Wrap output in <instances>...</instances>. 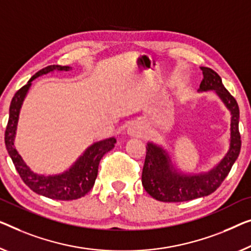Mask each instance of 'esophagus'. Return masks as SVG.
I'll use <instances>...</instances> for the list:
<instances>
[{"instance_id":"1","label":"esophagus","mask_w":251,"mask_h":251,"mask_svg":"<svg viewBox=\"0 0 251 251\" xmlns=\"http://www.w3.org/2000/svg\"><path fill=\"white\" fill-rule=\"evenodd\" d=\"M127 133L130 136H140L142 133H143V127L137 123H132L127 128Z\"/></svg>"}]
</instances>
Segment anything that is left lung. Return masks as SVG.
<instances>
[{
    "label": "left lung",
    "mask_w": 251,
    "mask_h": 251,
    "mask_svg": "<svg viewBox=\"0 0 251 251\" xmlns=\"http://www.w3.org/2000/svg\"><path fill=\"white\" fill-rule=\"evenodd\" d=\"M203 81L198 92L214 91L231 114L230 145L223 159L206 173L184 174L171 161L169 154L161 145L149 142L147 156L142 173V185L150 196L160 201H186L207 196L215 192L229 175L241 149L239 133L238 103L224 88L222 80L216 72L201 66Z\"/></svg>",
    "instance_id": "8db88e82"
}]
</instances>
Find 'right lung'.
<instances>
[{
	"label": "right lung",
	"instance_id": "1",
	"mask_svg": "<svg viewBox=\"0 0 251 251\" xmlns=\"http://www.w3.org/2000/svg\"><path fill=\"white\" fill-rule=\"evenodd\" d=\"M72 70L71 66L50 65L40 70L27 82L20 90H18L12 98L10 104L9 122L5 129V147L7 153L12 159L14 167L20 175V177L25 185L33 192L51 200L71 201L77 200L88 194L95 185L97 175H98L99 162L102 156L114 149L116 138L109 137L106 140L95 142L78 156L77 160L64 173L57 175H39L33 173L24 161L21 155L14 145V138L17 134V126L19 121V114L24 100L27 96L32 81L38 76L55 72H64Z\"/></svg>",
	"mask_w": 251,
	"mask_h": 251
}]
</instances>
